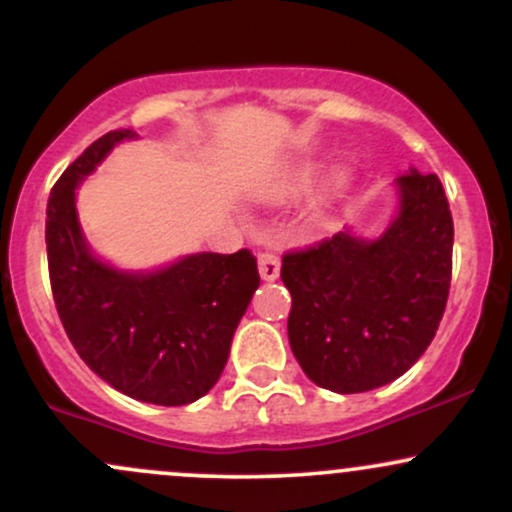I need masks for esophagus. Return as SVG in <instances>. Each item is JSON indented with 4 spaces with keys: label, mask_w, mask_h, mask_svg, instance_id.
Wrapping results in <instances>:
<instances>
[{
    "label": "esophagus",
    "mask_w": 512,
    "mask_h": 512,
    "mask_svg": "<svg viewBox=\"0 0 512 512\" xmlns=\"http://www.w3.org/2000/svg\"><path fill=\"white\" fill-rule=\"evenodd\" d=\"M257 262H260V274L264 281H274L276 276H279V255H274V252H260V255H257Z\"/></svg>",
    "instance_id": "obj_1"
}]
</instances>
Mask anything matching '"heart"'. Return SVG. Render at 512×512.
Returning a JSON list of instances; mask_svg holds the SVG:
<instances>
[{
  "label": "heart",
  "mask_w": 512,
  "mask_h": 512,
  "mask_svg": "<svg viewBox=\"0 0 512 512\" xmlns=\"http://www.w3.org/2000/svg\"><path fill=\"white\" fill-rule=\"evenodd\" d=\"M315 178V166H310V163H305V166H298L289 170V173L284 175V178H279L274 182L272 192L276 197H293V195H301L310 187V182ZM339 180H344V173L339 175Z\"/></svg>",
  "instance_id": "b5f03b06"
}]
</instances>
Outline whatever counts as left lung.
Instances as JSON below:
<instances>
[{
  "instance_id": "left-lung-1",
  "label": "left lung",
  "mask_w": 512,
  "mask_h": 512,
  "mask_svg": "<svg viewBox=\"0 0 512 512\" xmlns=\"http://www.w3.org/2000/svg\"><path fill=\"white\" fill-rule=\"evenodd\" d=\"M399 214L378 240L351 233L289 250V344L315 385L339 395L392 383L419 361L443 320L452 214L438 175H399Z\"/></svg>"
}]
</instances>
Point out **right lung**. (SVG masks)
<instances>
[{"mask_svg": "<svg viewBox=\"0 0 512 512\" xmlns=\"http://www.w3.org/2000/svg\"><path fill=\"white\" fill-rule=\"evenodd\" d=\"M129 137V129L103 134L52 187L45 221L52 298L93 373L127 397L182 407L219 380L260 274L250 250L199 252L154 274L117 272L88 252L74 190Z\"/></svg>", "mask_w": 512, "mask_h": 512, "instance_id": "right-lung-1", "label": "right lung"}]
</instances>
